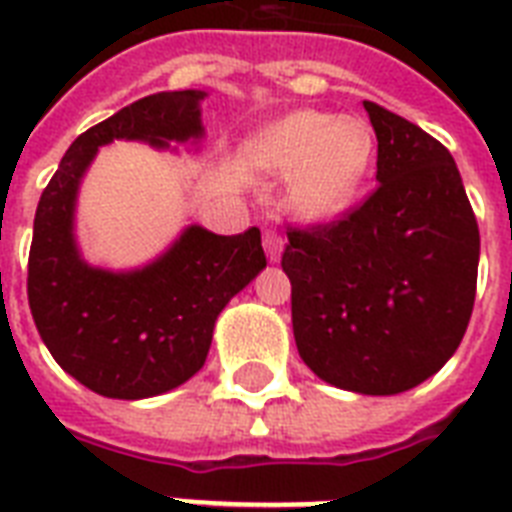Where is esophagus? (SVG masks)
<instances>
[{"label":"esophagus","mask_w":512,"mask_h":512,"mask_svg":"<svg viewBox=\"0 0 512 512\" xmlns=\"http://www.w3.org/2000/svg\"><path fill=\"white\" fill-rule=\"evenodd\" d=\"M263 247H265V255L271 263H276L281 257V249H284V239H281V233L276 228H268L263 233Z\"/></svg>","instance_id":"esophagus-1"}]
</instances>
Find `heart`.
<instances>
[{
    "label": "heart",
    "mask_w": 512,
    "mask_h": 512,
    "mask_svg": "<svg viewBox=\"0 0 512 512\" xmlns=\"http://www.w3.org/2000/svg\"><path fill=\"white\" fill-rule=\"evenodd\" d=\"M372 124L356 114L303 108L268 124L244 148L249 167L292 175L289 204L305 220H332L356 201L372 170Z\"/></svg>",
    "instance_id": "1"
}]
</instances>
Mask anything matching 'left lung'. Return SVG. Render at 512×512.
Listing matches in <instances>:
<instances>
[{"mask_svg":"<svg viewBox=\"0 0 512 512\" xmlns=\"http://www.w3.org/2000/svg\"><path fill=\"white\" fill-rule=\"evenodd\" d=\"M364 108L380 185L340 220L289 228L281 268L313 374L393 396L436 374L462 342L481 236L452 154L404 116Z\"/></svg>","mask_w":512,"mask_h":512,"instance_id":"obj_1","label":"left lung"}]
</instances>
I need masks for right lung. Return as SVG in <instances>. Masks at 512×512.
Wrapping results in <instances>:
<instances>
[{"mask_svg": "<svg viewBox=\"0 0 512 512\" xmlns=\"http://www.w3.org/2000/svg\"><path fill=\"white\" fill-rule=\"evenodd\" d=\"M201 98L199 90L156 92L82 132L36 207L31 316L52 358L100 396L135 401L183 385L207 361L220 311L265 268L257 228L217 236L191 225L159 260L130 273L92 268L76 249V191L98 148L201 138Z\"/></svg>", "mask_w": 512, "mask_h": 512, "instance_id": "obj_1", "label": "right lung"}]
</instances>
